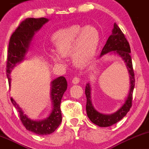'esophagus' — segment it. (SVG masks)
Segmentation results:
<instances>
[{
  "label": "esophagus",
  "mask_w": 149,
  "mask_h": 149,
  "mask_svg": "<svg viewBox=\"0 0 149 149\" xmlns=\"http://www.w3.org/2000/svg\"><path fill=\"white\" fill-rule=\"evenodd\" d=\"M79 78L77 77H74V78H73L72 80V84H78L79 82Z\"/></svg>",
  "instance_id": "esophagus-1"
}]
</instances>
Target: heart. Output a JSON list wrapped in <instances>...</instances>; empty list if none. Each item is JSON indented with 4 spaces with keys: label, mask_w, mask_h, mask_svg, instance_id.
<instances>
[{
    "label": "heart",
    "mask_w": 149,
    "mask_h": 149,
    "mask_svg": "<svg viewBox=\"0 0 149 149\" xmlns=\"http://www.w3.org/2000/svg\"><path fill=\"white\" fill-rule=\"evenodd\" d=\"M101 36L93 26L84 27L74 25L62 29L53 35L56 50L48 52L54 63L64 64L65 57L71 55L73 63L84 68L92 62L98 50Z\"/></svg>",
    "instance_id": "heart-1"
}]
</instances>
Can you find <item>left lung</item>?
<instances>
[{"instance_id": "8db88e82", "label": "left lung", "mask_w": 149, "mask_h": 149, "mask_svg": "<svg viewBox=\"0 0 149 149\" xmlns=\"http://www.w3.org/2000/svg\"><path fill=\"white\" fill-rule=\"evenodd\" d=\"M109 53L110 54L116 55L120 57L125 63V65L127 69L129 75H130V86L128 96L125 99V103L119 109L112 114H103L100 113L95 109L93 106L91 101V88L89 83L86 84L85 88V94L86 96V110L88 118L93 123V124L101 127H106L115 124L127 115L132 107V93L135 85L134 73L132 62L131 50L128 41H127L124 34L116 23H114L113 29L112 30V34L107 40L106 43L102 50L101 56Z\"/></svg>"}]
</instances>
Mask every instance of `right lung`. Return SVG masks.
<instances>
[{"instance_id":"1","label":"right lung","mask_w":149,"mask_h":149,"mask_svg":"<svg viewBox=\"0 0 149 149\" xmlns=\"http://www.w3.org/2000/svg\"><path fill=\"white\" fill-rule=\"evenodd\" d=\"M49 21L47 18H27L22 22L15 32L12 34L8 46L6 75L10 87V73L12 70L25 59V54L29 51L34 34L43 25ZM51 99L52 101V111L44 120H34L29 118L11 98V102L19 113L20 120L25 128L38 135H47L53 133L61 125L62 114L61 103L65 91L68 88L67 80L64 77H59L51 83Z\"/></svg>"}]
</instances>
